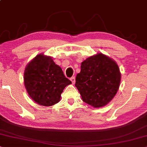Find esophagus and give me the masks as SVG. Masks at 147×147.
Returning <instances> with one entry per match:
<instances>
[{"mask_svg": "<svg viewBox=\"0 0 147 147\" xmlns=\"http://www.w3.org/2000/svg\"><path fill=\"white\" fill-rule=\"evenodd\" d=\"M70 81H72V84H74V83H75V77H71V78H70Z\"/></svg>", "mask_w": 147, "mask_h": 147, "instance_id": "obj_1", "label": "esophagus"}]
</instances>
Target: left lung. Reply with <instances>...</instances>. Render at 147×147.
Wrapping results in <instances>:
<instances>
[{
    "label": "left lung",
    "mask_w": 147,
    "mask_h": 147,
    "mask_svg": "<svg viewBox=\"0 0 147 147\" xmlns=\"http://www.w3.org/2000/svg\"><path fill=\"white\" fill-rule=\"evenodd\" d=\"M75 87L82 99L94 107L108 103L119 89L121 74L118 64L103 54L88 58L81 63Z\"/></svg>",
    "instance_id": "1"
}]
</instances>
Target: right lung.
<instances>
[{"mask_svg":"<svg viewBox=\"0 0 147 147\" xmlns=\"http://www.w3.org/2000/svg\"><path fill=\"white\" fill-rule=\"evenodd\" d=\"M24 83L33 100L44 106H51L60 101L64 89L72 83L52 58L40 54L25 68Z\"/></svg>","mask_w":147,"mask_h":147,"instance_id":"1","label":"right lung"}]
</instances>
